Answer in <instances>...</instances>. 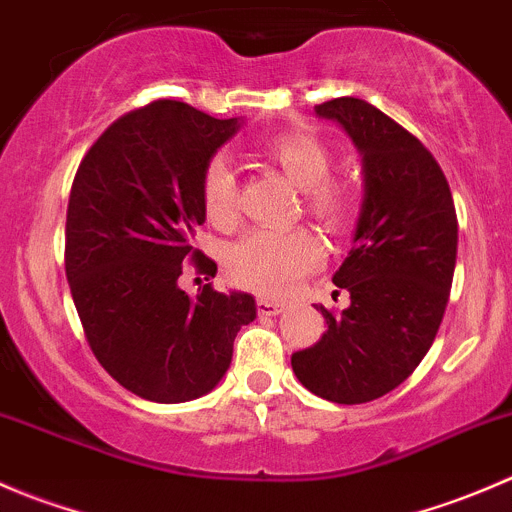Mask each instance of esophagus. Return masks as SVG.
<instances>
[{
    "mask_svg": "<svg viewBox=\"0 0 512 512\" xmlns=\"http://www.w3.org/2000/svg\"><path fill=\"white\" fill-rule=\"evenodd\" d=\"M257 312L265 314V317H277V314L285 312V302H277V299H257Z\"/></svg>",
    "mask_w": 512,
    "mask_h": 512,
    "instance_id": "esophagus-1",
    "label": "esophagus"
}]
</instances>
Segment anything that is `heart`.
Here are the masks:
<instances>
[{
  "label": "heart",
  "mask_w": 512,
  "mask_h": 512,
  "mask_svg": "<svg viewBox=\"0 0 512 512\" xmlns=\"http://www.w3.org/2000/svg\"><path fill=\"white\" fill-rule=\"evenodd\" d=\"M267 158L304 190V208L327 227L347 223L352 198L347 188L329 178L332 156L317 136L304 131L280 133L265 146ZM203 208L213 225H232L237 213L235 175L223 158H213L203 170ZM322 262V247L307 230H257L232 245L227 272L232 282L262 294H287L307 272Z\"/></svg>",
  "instance_id": "heart-1"
}]
</instances>
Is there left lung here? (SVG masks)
Listing matches in <instances>:
<instances>
[{
  "mask_svg": "<svg viewBox=\"0 0 512 512\" xmlns=\"http://www.w3.org/2000/svg\"><path fill=\"white\" fill-rule=\"evenodd\" d=\"M314 113L352 138L364 198L332 277L352 304L337 317L317 307L327 332L292 354V371L322 399L366 404L404 384L436 339L456 270V208L436 158L379 108L342 96Z\"/></svg>",
  "mask_w": 512,
  "mask_h": 512,
  "instance_id": "left-lung-1",
  "label": "left lung"
}]
</instances>
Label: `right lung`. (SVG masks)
<instances>
[{
  "label": "right lung",
  "mask_w": 512,
  "mask_h": 512,
  "mask_svg": "<svg viewBox=\"0 0 512 512\" xmlns=\"http://www.w3.org/2000/svg\"><path fill=\"white\" fill-rule=\"evenodd\" d=\"M240 126L163 98L108 126L76 170L66 280L98 364L141 399L210 394L240 327L257 317L247 292L205 285L190 297L178 287L185 260L218 272L193 247L205 223L203 170Z\"/></svg>",
  "instance_id": "add662e5"
}]
</instances>
